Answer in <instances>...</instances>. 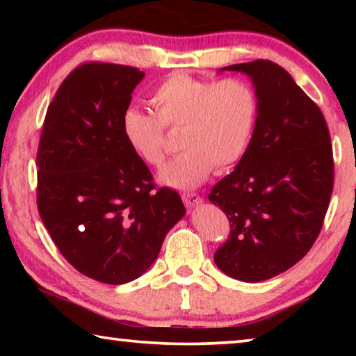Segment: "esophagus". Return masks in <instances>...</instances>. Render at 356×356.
I'll use <instances>...</instances> for the list:
<instances>
[{"label":"esophagus","mask_w":356,"mask_h":356,"mask_svg":"<svg viewBox=\"0 0 356 356\" xmlns=\"http://www.w3.org/2000/svg\"><path fill=\"white\" fill-rule=\"evenodd\" d=\"M182 201L186 207H196V206H201L204 200L197 195V193H184Z\"/></svg>","instance_id":"1"}]
</instances>
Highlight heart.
<instances>
[{
  "mask_svg": "<svg viewBox=\"0 0 356 356\" xmlns=\"http://www.w3.org/2000/svg\"><path fill=\"white\" fill-rule=\"evenodd\" d=\"M155 114L129 108L122 134L131 150L149 166H160L166 154V129L180 130L184 149L160 171L174 188H195L212 170L227 172L243 159L254 134L257 94L242 78L215 81L184 72L166 76L152 94Z\"/></svg>",
  "mask_w": 356,
  "mask_h": 356,
  "instance_id": "heart-1",
  "label": "heart"
}]
</instances>
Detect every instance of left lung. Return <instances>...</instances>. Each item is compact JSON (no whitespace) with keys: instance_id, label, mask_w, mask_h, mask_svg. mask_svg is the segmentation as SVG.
I'll return each mask as SVG.
<instances>
[{"instance_id":"8db88e82","label":"left lung","mask_w":356,"mask_h":356,"mask_svg":"<svg viewBox=\"0 0 356 356\" xmlns=\"http://www.w3.org/2000/svg\"><path fill=\"white\" fill-rule=\"evenodd\" d=\"M221 70L251 78L259 113L243 159L209 195L231 222L213 261L231 278L259 282L297 264L321 234L333 147L321 108L281 65L257 59Z\"/></svg>"}]
</instances>
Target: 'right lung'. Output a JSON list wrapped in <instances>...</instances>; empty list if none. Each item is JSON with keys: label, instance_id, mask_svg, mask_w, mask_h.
I'll list each match as a JSON object with an SVG mask.
<instances>
[{"label": "right lung", "instance_id": "obj_1", "mask_svg": "<svg viewBox=\"0 0 356 356\" xmlns=\"http://www.w3.org/2000/svg\"><path fill=\"white\" fill-rule=\"evenodd\" d=\"M144 72L86 63L59 86L38 149V209L78 272L125 284L154 264L185 215L179 193L154 177L122 134V114Z\"/></svg>", "mask_w": 356, "mask_h": 356}]
</instances>
